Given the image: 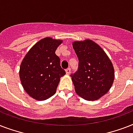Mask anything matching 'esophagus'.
<instances>
[{
  "instance_id": "1",
  "label": "esophagus",
  "mask_w": 133,
  "mask_h": 133,
  "mask_svg": "<svg viewBox=\"0 0 133 133\" xmlns=\"http://www.w3.org/2000/svg\"><path fill=\"white\" fill-rule=\"evenodd\" d=\"M65 72H66V74L67 75H70L71 73V68H68L66 69V70H65Z\"/></svg>"
}]
</instances>
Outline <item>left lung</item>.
I'll return each instance as SVG.
<instances>
[{
  "mask_svg": "<svg viewBox=\"0 0 133 133\" xmlns=\"http://www.w3.org/2000/svg\"><path fill=\"white\" fill-rule=\"evenodd\" d=\"M72 47L79 61L77 71L71 75L75 92L88 101L100 99L113 83L111 61L99 45L90 39L75 41Z\"/></svg>",
  "mask_w": 133,
  "mask_h": 133,
  "instance_id": "left-lung-1",
  "label": "left lung"
}]
</instances>
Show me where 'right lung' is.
Returning a JSON list of instances; mask_svg holds the SVG:
<instances>
[{
  "label": "right lung",
  "instance_id": "obj_1",
  "mask_svg": "<svg viewBox=\"0 0 133 133\" xmlns=\"http://www.w3.org/2000/svg\"><path fill=\"white\" fill-rule=\"evenodd\" d=\"M62 40L46 37L40 40L26 54L20 66L21 84L30 97L38 101L55 94L61 77L65 75L55 51Z\"/></svg>",
  "mask_w": 133,
  "mask_h": 133
}]
</instances>
